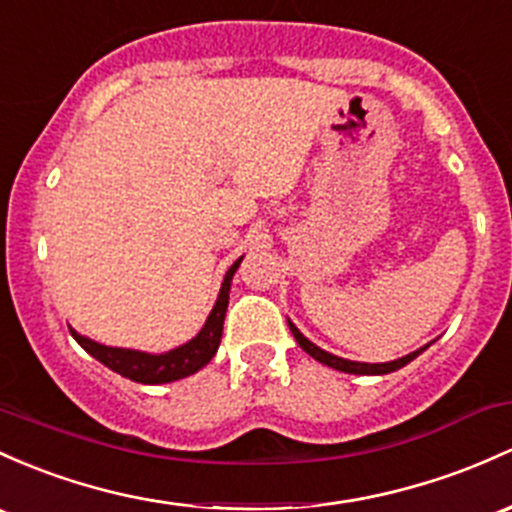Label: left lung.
Returning <instances> with one entry per match:
<instances>
[{
  "instance_id": "left-lung-1",
  "label": "left lung",
  "mask_w": 512,
  "mask_h": 512,
  "mask_svg": "<svg viewBox=\"0 0 512 512\" xmlns=\"http://www.w3.org/2000/svg\"><path fill=\"white\" fill-rule=\"evenodd\" d=\"M288 327H290V332H293V337L298 339V344L302 346V351H307V354H310L312 359L320 361V364L329 366V368H337V371L354 373V376H383V373H393V371H398V368L408 366L412 359H417V356H420L422 351H425L427 346H430V344L420 346V349L412 351V354H408V356H403V359L386 361V364H364V361H349V359H342V356H334V354H329V351L320 349V346L312 344L310 339H307L305 334H302L300 329L295 327V324L290 322V320H288Z\"/></svg>"
}]
</instances>
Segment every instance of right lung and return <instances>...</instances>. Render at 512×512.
Wrapping results in <instances>:
<instances>
[{
    "mask_svg": "<svg viewBox=\"0 0 512 512\" xmlns=\"http://www.w3.org/2000/svg\"><path fill=\"white\" fill-rule=\"evenodd\" d=\"M244 261V256H239L232 263V268L227 271V276L222 280V288H219L217 302H214L210 317L202 324L200 332L190 339V342L175 346V349L163 351V354H148V351H136V349H122V346H104L90 337H82L70 327V334L75 337L82 349L90 356H95L100 364L112 368L119 376L129 378V381L146 383V386H158V383H170L178 381V378L192 376V373L200 371L202 366H207L212 361V356L217 354L219 342H222V327H224V315H227L229 305V288H232V278L239 268V263Z\"/></svg>",
    "mask_w": 512,
    "mask_h": 512,
    "instance_id": "add662e5",
    "label": "right lung"
}]
</instances>
